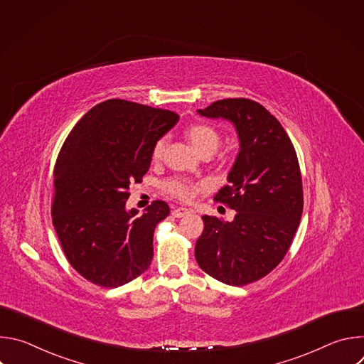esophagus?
Returning a JSON list of instances; mask_svg holds the SVG:
<instances>
[{
  "label": "esophagus",
  "mask_w": 364,
  "mask_h": 364,
  "mask_svg": "<svg viewBox=\"0 0 364 364\" xmlns=\"http://www.w3.org/2000/svg\"><path fill=\"white\" fill-rule=\"evenodd\" d=\"M187 213H190V210L186 209V207H176V209H173V212H171V215H173L174 218H183V216H186Z\"/></svg>",
  "instance_id": "obj_1"
}]
</instances>
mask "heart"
<instances>
[{"label": "heart", "instance_id": "1", "mask_svg": "<svg viewBox=\"0 0 364 364\" xmlns=\"http://www.w3.org/2000/svg\"><path fill=\"white\" fill-rule=\"evenodd\" d=\"M186 134H187L190 144L198 154H207V152L213 154L220 144V135L216 131V128H213L212 125L196 124V125H191ZM164 146H166L164 138L159 139L154 144L152 154H151L154 161H159L163 157ZM164 187L171 196L183 198V200L190 198L194 193L193 186L183 178H171L164 184Z\"/></svg>", "mask_w": 364, "mask_h": 364}]
</instances>
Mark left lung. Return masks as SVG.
<instances>
[{
    "label": "left lung",
    "instance_id": "left-lung-1",
    "mask_svg": "<svg viewBox=\"0 0 364 364\" xmlns=\"http://www.w3.org/2000/svg\"><path fill=\"white\" fill-rule=\"evenodd\" d=\"M197 114L232 122L239 152L229 184L215 196L236 216L232 222L201 218L196 261L223 284L246 285L282 261L299 226L304 198L296 154L278 119L255 100L222 99Z\"/></svg>",
    "mask_w": 364,
    "mask_h": 364
}]
</instances>
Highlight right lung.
<instances>
[{
    "mask_svg": "<svg viewBox=\"0 0 364 364\" xmlns=\"http://www.w3.org/2000/svg\"><path fill=\"white\" fill-rule=\"evenodd\" d=\"M178 115L141 103H97L66 138L55 167L53 226L70 265L87 281L117 288L151 265L155 226L170 215L155 200L142 215L127 209L131 183H141L152 146Z\"/></svg>",
    "mask_w": 364,
    "mask_h": 364,
    "instance_id": "right-lung-1",
    "label": "right lung"
}]
</instances>
